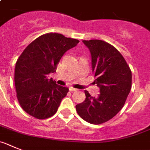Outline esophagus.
Segmentation results:
<instances>
[{
    "mask_svg": "<svg viewBox=\"0 0 150 150\" xmlns=\"http://www.w3.org/2000/svg\"><path fill=\"white\" fill-rule=\"evenodd\" d=\"M69 91H78V89H76V88H72V87H70V88H69Z\"/></svg>",
    "mask_w": 150,
    "mask_h": 150,
    "instance_id": "esophagus-1",
    "label": "esophagus"
}]
</instances>
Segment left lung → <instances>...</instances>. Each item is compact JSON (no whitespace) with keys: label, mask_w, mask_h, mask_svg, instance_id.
Instances as JSON below:
<instances>
[{"label":"left lung","mask_w":150,"mask_h":150,"mask_svg":"<svg viewBox=\"0 0 150 150\" xmlns=\"http://www.w3.org/2000/svg\"><path fill=\"white\" fill-rule=\"evenodd\" d=\"M83 43L91 52L94 83L100 91L96 97L84 91L85 100L75 108L84 121L100 125L112 118L125 103L131 89V71L120 52L109 43L101 40Z\"/></svg>","instance_id":"obj_1"}]
</instances>
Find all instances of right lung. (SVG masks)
<instances>
[{
    "instance_id": "1",
    "label": "right lung",
    "mask_w": 150,
    "mask_h": 150,
    "mask_svg": "<svg viewBox=\"0 0 150 150\" xmlns=\"http://www.w3.org/2000/svg\"><path fill=\"white\" fill-rule=\"evenodd\" d=\"M79 42L61 34L47 33L23 50L16 63L14 81L18 101L25 112L38 119L57 112L69 88L57 84L48 75L56 71L63 54Z\"/></svg>"
}]
</instances>
